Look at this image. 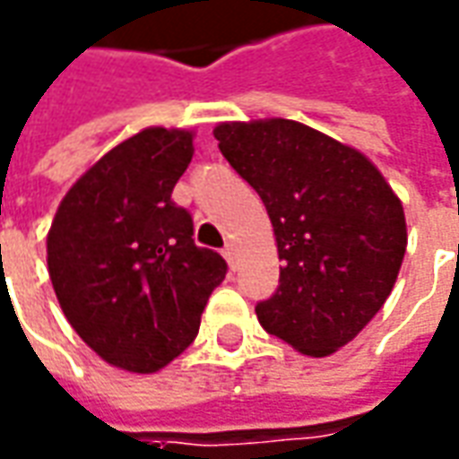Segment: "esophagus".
I'll return each mask as SVG.
<instances>
[{"mask_svg": "<svg viewBox=\"0 0 459 459\" xmlns=\"http://www.w3.org/2000/svg\"><path fill=\"white\" fill-rule=\"evenodd\" d=\"M223 258L229 261L230 269H236V248H233V243H226V248H223Z\"/></svg>", "mask_w": 459, "mask_h": 459, "instance_id": "obj_1", "label": "esophagus"}]
</instances>
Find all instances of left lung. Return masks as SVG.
Masks as SVG:
<instances>
[{"mask_svg": "<svg viewBox=\"0 0 459 459\" xmlns=\"http://www.w3.org/2000/svg\"><path fill=\"white\" fill-rule=\"evenodd\" d=\"M230 168L261 195L283 261L255 304L269 334L308 357L349 344L397 281L407 223L400 198L359 151L271 117L213 130Z\"/></svg>", "mask_w": 459, "mask_h": 459, "instance_id": "left-lung-1", "label": "left lung"}]
</instances>
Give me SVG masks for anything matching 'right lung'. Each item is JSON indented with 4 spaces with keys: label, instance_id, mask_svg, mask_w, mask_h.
Segmentation results:
<instances>
[{
    "label": "right lung",
    "instance_id": "1",
    "mask_svg": "<svg viewBox=\"0 0 459 459\" xmlns=\"http://www.w3.org/2000/svg\"><path fill=\"white\" fill-rule=\"evenodd\" d=\"M190 158L188 130H140L67 190L47 233L65 316L127 372H158L190 347L229 271L223 255L195 246L193 218L170 198Z\"/></svg>",
    "mask_w": 459,
    "mask_h": 459
}]
</instances>
